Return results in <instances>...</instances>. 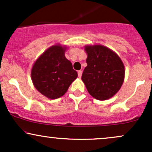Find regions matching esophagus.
Instances as JSON below:
<instances>
[{
    "instance_id": "34e87169",
    "label": "esophagus",
    "mask_w": 152,
    "mask_h": 152,
    "mask_svg": "<svg viewBox=\"0 0 152 152\" xmlns=\"http://www.w3.org/2000/svg\"><path fill=\"white\" fill-rule=\"evenodd\" d=\"M81 75H82V71H78V77L79 78H81Z\"/></svg>"
}]
</instances>
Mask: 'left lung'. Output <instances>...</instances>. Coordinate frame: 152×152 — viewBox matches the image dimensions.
Listing matches in <instances>:
<instances>
[{
    "label": "left lung",
    "mask_w": 152,
    "mask_h": 152,
    "mask_svg": "<svg viewBox=\"0 0 152 152\" xmlns=\"http://www.w3.org/2000/svg\"><path fill=\"white\" fill-rule=\"evenodd\" d=\"M87 66L81 79L87 91L100 101L111 98L121 88L124 80L123 62L115 52L102 45L86 46Z\"/></svg>",
    "instance_id": "obj_1"
}]
</instances>
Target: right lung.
<instances>
[{"instance_id":"add662e5","label":"right lung","mask_w":152,"mask_h":152,"mask_svg":"<svg viewBox=\"0 0 152 152\" xmlns=\"http://www.w3.org/2000/svg\"><path fill=\"white\" fill-rule=\"evenodd\" d=\"M66 46L54 45L39 56L31 69V79L35 88L50 99L66 94L78 74L65 57Z\"/></svg>"}]
</instances>
